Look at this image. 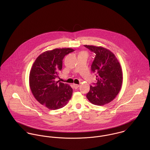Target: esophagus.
I'll return each instance as SVG.
<instances>
[{
	"label": "esophagus",
	"mask_w": 150,
	"mask_h": 150,
	"mask_svg": "<svg viewBox=\"0 0 150 150\" xmlns=\"http://www.w3.org/2000/svg\"><path fill=\"white\" fill-rule=\"evenodd\" d=\"M73 87L74 89H77L79 87V85L78 84H73Z\"/></svg>",
	"instance_id": "1"
}]
</instances>
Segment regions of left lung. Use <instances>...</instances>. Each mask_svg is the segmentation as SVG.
Listing matches in <instances>:
<instances>
[{
  "mask_svg": "<svg viewBox=\"0 0 150 150\" xmlns=\"http://www.w3.org/2000/svg\"><path fill=\"white\" fill-rule=\"evenodd\" d=\"M95 54L91 71L96 73V83H92L86 98L92 104L103 106L111 102L119 93L122 83L121 65L114 54L102 47L84 45Z\"/></svg>",
  "mask_w": 150,
  "mask_h": 150,
  "instance_id": "1",
  "label": "left lung"
}]
</instances>
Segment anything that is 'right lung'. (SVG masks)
Returning <instances> with one entry per match:
<instances>
[{
	"label": "right lung",
	"instance_id": "obj_1",
	"mask_svg": "<svg viewBox=\"0 0 150 150\" xmlns=\"http://www.w3.org/2000/svg\"><path fill=\"white\" fill-rule=\"evenodd\" d=\"M72 48H56L40 54L33 64L29 74L30 90L35 99L51 110L64 107L71 99L73 89L67 84L55 81L62 69L65 55Z\"/></svg>",
	"mask_w": 150,
	"mask_h": 150
}]
</instances>
